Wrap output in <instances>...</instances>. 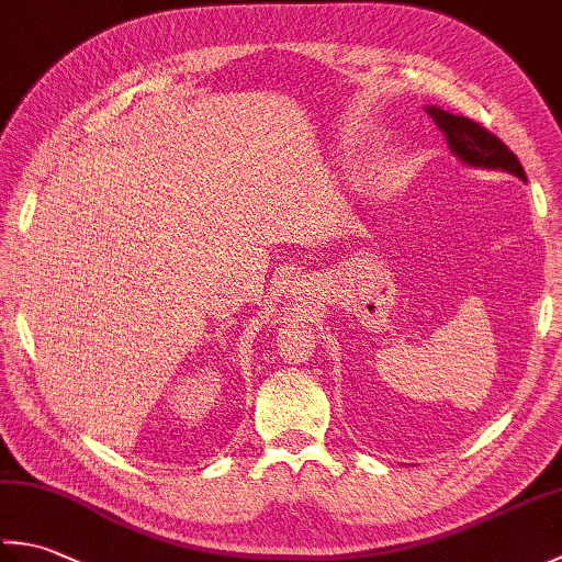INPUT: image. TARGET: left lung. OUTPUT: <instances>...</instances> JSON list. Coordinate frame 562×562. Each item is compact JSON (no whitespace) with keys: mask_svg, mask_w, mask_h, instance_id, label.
I'll list each match as a JSON object with an SVG mask.
<instances>
[{"mask_svg":"<svg viewBox=\"0 0 562 562\" xmlns=\"http://www.w3.org/2000/svg\"><path fill=\"white\" fill-rule=\"evenodd\" d=\"M427 113L432 115L435 125L445 133L451 154H457L463 164L475 166V169L507 171L527 181L515 151L503 139L495 137L491 130H485L481 123L471 121V117L441 111L437 105H427Z\"/></svg>","mask_w":562,"mask_h":562,"instance_id":"obj_1","label":"left lung"}]
</instances>
